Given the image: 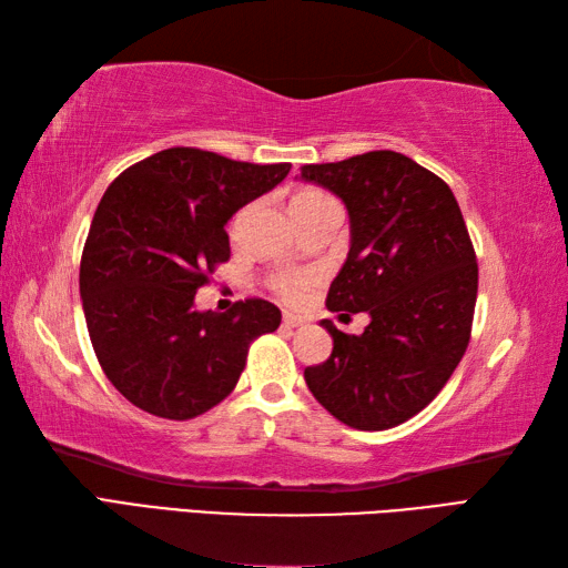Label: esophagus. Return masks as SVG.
<instances>
[{"label": "esophagus", "mask_w": 568, "mask_h": 568, "mask_svg": "<svg viewBox=\"0 0 568 568\" xmlns=\"http://www.w3.org/2000/svg\"><path fill=\"white\" fill-rule=\"evenodd\" d=\"M305 324H307L305 317L291 315V312H287V315L283 317V327H285V329H297V327H305Z\"/></svg>", "instance_id": "obj_1"}]
</instances>
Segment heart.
<instances>
[{"label":"heart","mask_w":568,"mask_h":568,"mask_svg":"<svg viewBox=\"0 0 568 568\" xmlns=\"http://www.w3.org/2000/svg\"><path fill=\"white\" fill-rule=\"evenodd\" d=\"M322 207H336V202L317 190L297 192L291 202L293 214L295 212H315ZM236 224H239V220H236ZM305 287H307V277H303V275H283L281 281H277V291H281V295H285L287 300H297L305 293Z\"/></svg>","instance_id":"obj_1"}]
</instances>
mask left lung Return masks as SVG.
Returning a JSON list of instances; mask_svg holds the SVG:
<instances>
[{
  "mask_svg": "<svg viewBox=\"0 0 568 568\" xmlns=\"http://www.w3.org/2000/svg\"><path fill=\"white\" fill-rule=\"evenodd\" d=\"M348 212V256L332 312H366L364 334L329 320L332 356L305 368L312 395L356 429H390L427 407L462 361L478 265L458 202L442 178L395 151L303 165Z\"/></svg>",
  "mask_w": 568,
  "mask_h": 568,
  "instance_id": "left-lung-1",
  "label": "left lung"
}]
</instances>
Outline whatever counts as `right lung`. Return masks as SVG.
Returning <instances> with one entry per match:
<instances>
[{"label": "right lung", "instance_id": "add662e5", "mask_svg": "<svg viewBox=\"0 0 568 568\" xmlns=\"http://www.w3.org/2000/svg\"><path fill=\"white\" fill-rule=\"evenodd\" d=\"M291 173L200 149H165L106 187L80 261V297L100 366L129 403L192 419L222 403L248 344L281 324L268 300L197 310L229 258L226 222Z\"/></svg>", "mask_w": 568, "mask_h": 568}]
</instances>
